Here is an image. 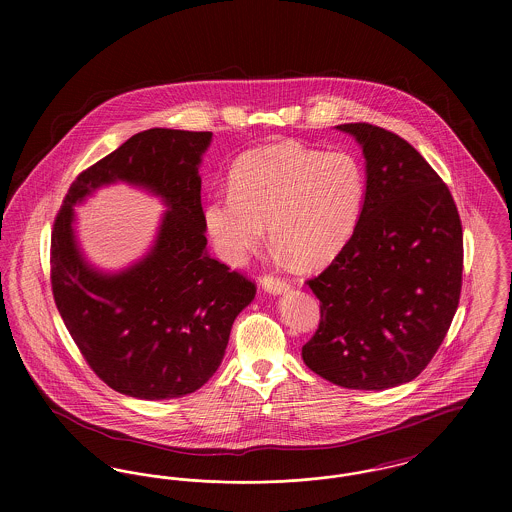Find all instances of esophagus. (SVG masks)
Wrapping results in <instances>:
<instances>
[{"mask_svg": "<svg viewBox=\"0 0 512 512\" xmlns=\"http://www.w3.org/2000/svg\"><path fill=\"white\" fill-rule=\"evenodd\" d=\"M263 288L267 290L268 293H274V295H278V293H284L286 290H290V284L286 282V280H282V278H276V276H265L263 278Z\"/></svg>", "mask_w": 512, "mask_h": 512, "instance_id": "34e87169", "label": "esophagus"}]
</instances>
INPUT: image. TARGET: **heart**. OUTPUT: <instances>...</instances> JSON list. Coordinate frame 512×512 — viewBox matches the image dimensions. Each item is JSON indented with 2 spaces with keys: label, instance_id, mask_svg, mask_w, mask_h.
Returning a JSON list of instances; mask_svg holds the SVG:
<instances>
[{
  "label": "heart",
  "instance_id": "obj_1",
  "mask_svg": "<svg viewBox=\"0 0 512 512\" xmlns=\"http://www.w3.org/2000/svg\"><path fill=\"white\" fill-rule=\"evenodd\" d=\"M366 176L347 151H320L295 142L257 147L230 171V192L209 195L207 234L228 265H242L265 238L313 267L338 255L363 205Z\"/></svg>",
  "mask_w": 512,
  "mask_h": 512
}]
</instances>
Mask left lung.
<instances>
[{"label": "left lung", "instance_id": "1", "mask_svg": "<svg viewBox=\"0 0 512 512\" xmlns=\"http://www.w3.org/2000/svg\"><path fill=\"white\" fill-rule=\"evenodd\" d=\"M365 153L366 195L349 242L307 280L320 301L303 361L347 390L414 380L441 345L463 286L453 195L407 140L368 122L336 126Z\"/></svg>", "mask_w": 512, "mask_h": 512}]
</instances>
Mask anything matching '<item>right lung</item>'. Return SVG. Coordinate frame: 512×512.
<instances>
[{"mask_svg":"<svg viewBox=\"0 0 512 512\" xmlns=\"http://www.w3.org/2000/svg\"><path fill=\"white\" fill-rule=\"evenodd\" d=\"M211 132L149 128L76 176L51 232V290L86 363L109 388L138 399L199 390L220 366L255 284L207 255L197 167ZM128 181L170 207L147 257L103 275L81 257L72 207L105 183Z\"/></svg>","mask_w":512,"mask_h":512,"instance_id":"1","label":"right lung"}]
</instances>
